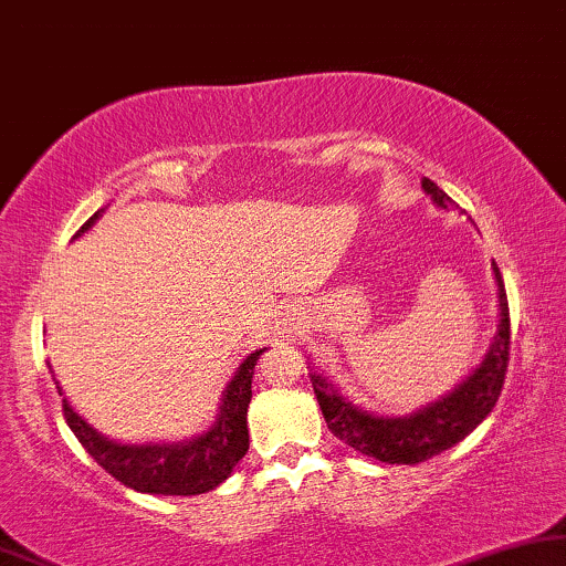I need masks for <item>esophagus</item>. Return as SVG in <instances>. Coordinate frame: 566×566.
I'll return each instance as SVG.
<instances>
[{
    "label": "esophagus",
    "mask_w": 566,
    "mask_h": 566,
    "mask_svg": "<svg viewBox=\"0 0 566 566\" xmlns=\"http://www.w3.org/2000/svg\"><path fill=\"white\" fill-rule=\"evenodd\" d=\"M276 328H279V336L290 338V342H292V338H297L300 334H303L305 323L297 313H290V315H284L282 321H276Z\"/></svg>",
    "instance_id": "esophagus-1"
}]
</instances>
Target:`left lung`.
<instances>
[{"instance_id": "obj_1", "label": "left lung", "mask_w": 566, "mask_h": 566, "mask_svg": "<svg viewBox=\"0 0 566 566\" xmlns=\"http://www.w3.org/2000/svg\"><path fill=\"white\" fill-rule=\"evenodd\" d=\"M421 188L440 209H458L450 196L432 180H421ZM496 307H500V323L496 334L489 344L484 359L479 361L453 390L440 396L437 401L421 406L411 413H375L361 409L349 396L342 394L326 375L311 367V382L318 398L323 419L331 432L346 446L359 450L361 455L375 458L380 463H421L427 458L440 455L442 450L453 448L463 437H469L481 421L494 409L496 398L502 394L504 373L510 359V307L507 292L496 263Z\"/></svg>"}]
</instances>
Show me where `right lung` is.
I'll use <instances>...</instances> for the list:
<instances>
[{"label":"right lung","instance_id":"right-lung-1","mask_svg":"<svg viewBox=\"0 0 566 566\" xmlns=\"http://www.w3.org/2000/svg\"><path fill=\"white\" fill-rule=\"evenodd\" d=\"M103 217V209L82 224L87 232ZM266 352L255 349L240 361L235 375L222 390L220 409L214 424L207 432L188 437L178 442H118L97 432L93 424L74 411V406L62 398L64 419L82 448L93 455V461L111 473L113 479L134 492L145 494H176L193 496L212 492L230 476L240 458L248 453V403H251V382L255 361ZM56 380V378H54ZM59 396L62 386L56 382Z\"/></svg>","mask_w":566,"mask_h":566}]
</instances>
